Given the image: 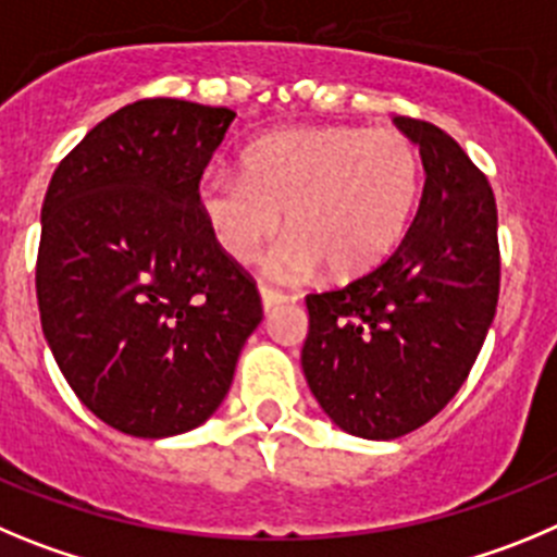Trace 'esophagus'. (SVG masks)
I'll return each instance as SVG.
<instances>
[{
    "label": "esophagus",
    "instance_id": "34e87169",
    "mask_svg": "<svg viewBox=\"0 0 557 557\" xmlns=\"http://www.w3.org/2000/svg\"><path fill=\"white\" fill-rule=\"evenodd\" d=\"M260 299H263V310H274L277 308V305H283V302H288V299H294V297H288V294H283V290H277V288H269V285H260Z\"/></svg>",
    "mask_w": 557,
    "mask_h": 557
}]
</instances>
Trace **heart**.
<instances>
[{
	"label": "heart",
	"instance_id": "1",
	"mask_svg": "<svg viewBox=\"0 0 557 557\" xmlns=\"http://www.w3.org/2000/svg\"><path fill=\"white\" fill-rule=\"evenodd\" d=\"M422 188V158L394 127H305L247 149L244 172L210 169L199 197L219 247L249 263L288 213L272 269L302 277L369 272L397 247Z\"/></svg>",
	"mask_w": 557,
	"mask_h": 557
}]
</instances>
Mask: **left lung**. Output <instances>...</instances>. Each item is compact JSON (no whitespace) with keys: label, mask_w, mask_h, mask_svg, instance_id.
Here are the masks:
<instances>
[{"label":"left lung","mask_w":557,"mask_h":557,"mask_svg":"<svg viewBox=\"0 0 557 557\" xmlns=\"http://www.w3.org/2000/svg\"><path fill=\"white\" fill-rule=\"evenodd\" d=\"M419 144L424 191L399 247L347 285L313 290L302 372L360 438L422 428L472 372L499 299L497 199L453 135L394 116Z\"/></svg>","instance_id":"left-lung-1"}]
</instances>
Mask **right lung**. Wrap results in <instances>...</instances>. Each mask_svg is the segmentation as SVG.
<instances>
[{
  "mask_svg": "<svg viewBox=\"0 0 557 557\" xmlns=\"http://www.w3.org/2000/svg\"><path fill=\"white\" fill-rule=\"evenodd\" d=\"M230 108L149 97L60 160L41 208V327L79 403L138 438L222 405L263 319L252 274L219 247L199 180Z\"/></svg>",
  "mask_w": 557,
  "mask_h": 557,
  "instance_id": "obj_1",
  "label": "right lung"
}]
</instances>
